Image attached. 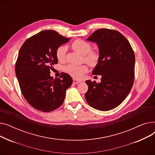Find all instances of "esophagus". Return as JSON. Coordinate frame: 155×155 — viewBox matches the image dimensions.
I'll use <instances>...</instances> for the list:
<instances>
[{"label":"esophagus","instance_id":"34e87169","mask_svg":"<svg viewBox=\"0 0 155 155\" xmlns=\"http://www.w3.org/2000/svg\"><path fill=\"white\" fill-rule=\"evenodd\" d=\"M73 84H79V83H81V82H82V81H81V80H77V79H75V78H73Z\"/></svg>","mask_w":155,"mask_h":155}]
</instances>
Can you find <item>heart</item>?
<instances>
[{"label": "heart", "instance_id": "b5f03b06", "mask_svg": "<svg viewBox=\"0 0 155 155\" xmlns=\"http://www.w3.org/2000/svg\"><path fill=\"white\" fill-rule=\"evenodd\" d=\"M71 48L82 54L84 61L92 67L95 66L100 59L99 53L95 50H91V45L83 39H77L71 44ZM66 48L60 46L56 49V56L58 61H63L65 58ZM87 67L85 64L74 65L67 64L64 67V71L75 78H80L87 71Z\"/></svg>", "mask_w": 155, "mask_h": 155}]
</instances>
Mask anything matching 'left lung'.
Instances as JSON below:
<instances>
[{"mask_svg": "<svg viewBox=\"0 0 155 155\" xmlns=\"http://www.w3.org/2000/svg\"><path fill=\"white\" fill-rule=\"evenodd\" d=\"M87 40L98 45L100 59L92 74L102 78L100 84L85 81L88 87L85 99L95 109H113L124 101L133 85L134 51L128 40L114 29L96 30Z\"/></svg>", "mask_w": 155, "mask_h": 155, "instance_id": "8db88e82", "label": "left lung"}]
</instances>
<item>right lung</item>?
Here are the masks:
<instances>
[{"mask_svg": "<svg viewBox=\"0 0 155 155\" xmlns=\"http://www.w3.org/2000/svg\"><path fill=\"white\" fill-rule=\"evenodd\" d=\"M56 31L45 30L27 39L22 45L15 63V74L21 91L31 106L41 112L53 111L62 105L71 77L61 73L50 76L52 65L58 63L56 49L69 41Z\"/></svg>", "mask_w": 155, "mask_h": 155, "instance_id": "obj_1", "label": "right lung"}]
</instances>
